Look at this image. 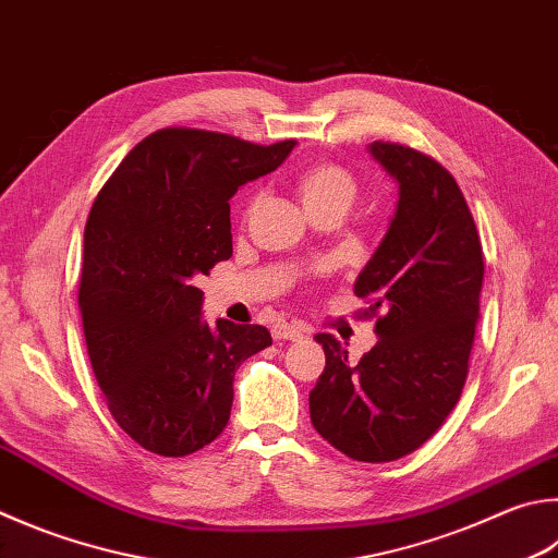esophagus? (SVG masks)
<instances>
[{"mask_svg":"<svg viewBox=\"0 0 558 558\" xmlns=\"http://www.w3.org/2000/svg\"><path fill=\"white\" fill-rule=\"evenodd\" d=\"M305 327H300V324H288V322H280L272 327V339L276 341H300L305 339Z\"/></svg>","mask_w":558,"mask_h":558,"instance_id":"esophagus-1","label":"esophagus"}]
</instances>
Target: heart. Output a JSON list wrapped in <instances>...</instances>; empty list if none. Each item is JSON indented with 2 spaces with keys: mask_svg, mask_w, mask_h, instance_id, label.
<instances>
[{
  "mask_svg": "<svg viewBox=\"0 0 558 558\" xmlns=\"http://www.w3.org/2000/svg\"><path fill=\"white\" fill-rule=\"evenodd\" d=\"M298 192L300 199L305 202V207L322 205V202L331 199L351 202L353 192H356V182L339 166L317 163L298 178Z\"/></svg>",
  "mask_w": 558,
  "mask_h": 558,
  "instance_id": "obj_1",
  "label": "heart"
}]
</instances>
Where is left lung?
Segmentation results:
<instances>
[{
    "label": "left lung",
    "instance_id": "8db88e82",
    "mask_svg": "<svg viewBox=\"0 0 558 558\" xmlns=\"http://www.w3.org/2000/svg\"><path fill=\"white\" fill-rule=\"evenodd\" d=\"M371 158L398 182L388 231L353 282L376 322V347L353 366L317 333L327 366L310 392L314 429L353 461L412 453L461 398L481 319L483 248L463 192L420 150L373 141Z\"/></svg>",
    "mask_w": 558,
    "mask_h": 558
}]
</instances>
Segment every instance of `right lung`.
<instances>
[{"mask_svg": "<svg viewBox=\"0 0 558 558\" xmlns=\"http://www.w3.org/2000/svg\"><path fill=\"white\" fill-rule=\"evenodd\" d=\"M292 148L160 129L99 190L80 280L87 353L109 412L150 453L178 459L215 441L239 366L272 343L260 324L209 327L195 282L231 258L229 199Z\"/></svg>", "mask_w": 558, "mask_h": 558, "instance_id": "add662e5", "label": "right lung"}]
</instances>
